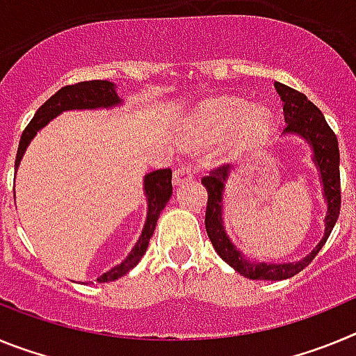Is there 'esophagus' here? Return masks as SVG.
Listing matches in <instances>:
<instances>
[{"label": "esophagus", "instance_id": "obj_1", "mask_svg": "<svg viewBox=\"0 0 356 356\" xmlns=\"http://www.w3.org/2000/svg\"><path fill=\"white\" fill-rule=\"evenodd\" d=\"M194 178V169L193 165H188V163H184L180 168H176L175 172H172V184L180 185L187 180H193Z\"/></svg>", "mask_w": 356, "mask_h": 356}]
</instances>
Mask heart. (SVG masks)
<instances>
[{"label": "heart", "instance_id": "heart-1", "mask_svg": "<svg viewBox=\"0 0 356 356\" xmlns=\"http://www.w3.org/2000/svg\"><path fill=\"white\" fill-rule=\"evenodd\" d=\"M271 118L264 108H248L246 103L237 99H213L200 110L193 127L191 140L200 143L205 139L221 137L234 128L226 153L237 155L242 149L262 137L269 128Z\"/></svg>", "mask_w": 356, "mask_h": 356}]
</instances>
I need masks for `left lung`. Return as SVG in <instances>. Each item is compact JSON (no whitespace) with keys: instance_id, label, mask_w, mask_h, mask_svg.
I'll return each mask as SVG.
<instances>
[{"instance_id":"left-lung-1","label":"left lung","mask_w":356,"mask_h":356,"mask_svg":"<svg viewBox=\"0 0 356 356\" xmlns=\"http://www.w3.org/2000/svg\"><path fill=\"white\" fill-rule=\"evenodd\" d=\"M275 87L276 92L282 97V102H284V118L287 122L284 134L300 135L312 146L314 163L321 172L323 196H325L326 205H328V212L325 217V235H323L319 244L300 262L257 264L251 262L250 259H244V254L237 251V248L232 244L225 232V226H222V193H225L226 181L229 178V165H221V168L210 171V175L205 176L201 184L205 185L207 193H209L205 228L217 254L246 278L275 280L276 282V280H287L303 271L305 267L316 259V254L319 253L321 248L325 246L326 238L332 234L333 226L339 219V213H341V172H339L341 156H339L337 135L333 134L332 128L328 127L323 112L303 92H298V90L291 89L280 81H276Z\"/></svg>"}]
</instances>
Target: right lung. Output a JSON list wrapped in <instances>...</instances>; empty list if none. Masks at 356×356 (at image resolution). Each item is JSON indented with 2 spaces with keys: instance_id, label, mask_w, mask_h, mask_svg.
Segmentation results:
<instances>
[{
  "instance_id": "1",
  "label": "right lung",
  "mask_w": 356,
  "mask_h": 356,
  "mask_svg": "<svg viewBox=\"0 0 356 356\" xmlns=\"http://www.w3.org/2000/svg\"><path fill=\"white\" fill-rule=\"evenodd\" d=\"M115 105H121L118 92H115V85L112 81L106 80H92V81H80L74 85H65L58 92L53 94L48 102L44 103L39 110L35 112L33 119L28 122V127L24 128L21 140H19L17 155H15V169L19 168V162L23 159L24 151H26L28 144L35 137L37 131L44 128L51 119L56 115L65 112V110H83V108H112ZM172 171L171 169H159V171L147 172L144 176V193H146L147 200V216L146 222H144L143 234H140L139 241L134 246V250L128 253V257L122 260L119 266L112 267L110 271L102 275L96 282L103 284V282H112L121 276L131 271L139 260L143 259V254L146 253L149 238L153 237L155 232L156 221H159L160 212L163 210L165 203L169 201L172 194Z\"/></svg>"
}]
</instances>
